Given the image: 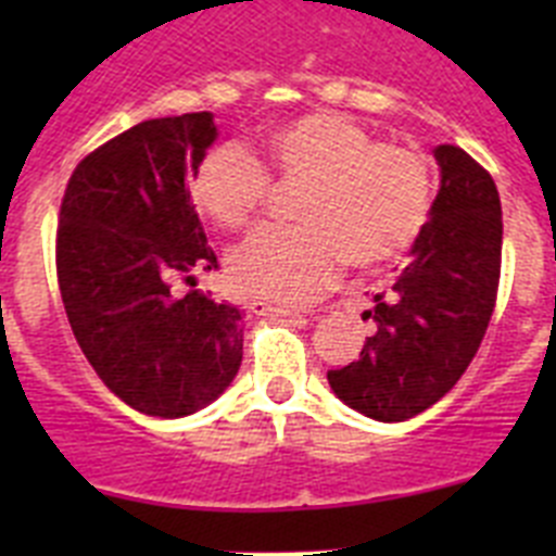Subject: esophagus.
Returning a JSON list of instances; mask_svg holds the SVG:
<instances>
[{"label": "esophagus", "mask_w": 556, "mask_h": 556, "mask_svg": "<svg viewBox=\"0 0 556 556\" xmlns=\"http://www.w3.org/2000/svg\"><path fill=\"white\" fill-rule=\"evenodd\" d=\"M253 312L258 314V317H289V314H301L303 308H294V306H275V303L255 301V303H253Z\"/></svg>", "instance_id": "1"}]
</instances>
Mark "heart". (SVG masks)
Wrapping results in <instances>:
<instances>
[{
    "label": "heart",
    "mask_w": 556,
    "mask_h": 556,
    "mask_svg": "<svg viewBox=\"0 0 556 556\" xmlns=\"http://www.w3.org/2000/svg\"><path fill=\"white\" fill-rule=\"evenodd\" d=\"M269 169L303 184L298 228H264L230 255L236 289L298 303L320 292L339 264L376 269L424 233L434 178L420 152L378 144L365 127L331 111L278 122L262 136ZM267 172L248 150L219 144L194 164L191 200L211 223L239 230L267 198Z\"/></svg>",
    "instance_id": "1"
}]
</instances>
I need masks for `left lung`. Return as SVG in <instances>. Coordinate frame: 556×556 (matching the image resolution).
Returning a JSON list of instances; mask_svg holds the SVG:
<instances>
[{
	"label": "left lung",
	"instance_id": "1",
	"mask_svg": "<svg viewBox=\"0 0 556 556\" xmlns=\"http://www.w3.org/2000/svg\"><path fill=\"white\" fill-rule=\"evenodd\" d=\"M440 191L356 362L328 370L333 395L381 424L437 404L468 370L493 317L501 275V200L493 178L454 144L434 147Z\"/></svg>",
	"mask_w": 556,
	"mask_h": 556
}]
</instances>
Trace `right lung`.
Listing matches in <instances>:
<instances>
[{
  "instance_id": "add662e5",
  "label": "right lung",
  "mask_w": 556,
  "mask_h": 556,
  "mask_svg": "<svg viewBox=\"0 0 556 556\" xmlns=\"http://www.w3.org/2000/svg\"><path fill=\"white\" fill-rule=\"evenodd\" d=\"M217 136L208 111L139 122L86 155L63 194L68 326L102 384L141 415H194L242 365V308L203 289L178 294L217 269L186 189Z\"/></svg>"
}]
</instances>
